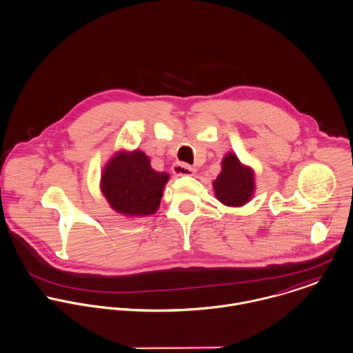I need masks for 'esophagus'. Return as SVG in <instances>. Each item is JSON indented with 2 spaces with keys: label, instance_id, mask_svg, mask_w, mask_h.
I'll use <instances>...</instances> for the list:
<instances>
[{
  "label": "esophagus",
  "instance_id": "1",
  "mask_svg": "<svg viewBox=\"0 0 353 353\" xmlns=\"http://www.w3.org/2000/svg\"><path fill=\"white\" fill-rule=\"evenodd\" d=\"M173 170H174V173H177V174H180V176H192V174L195 173V169H194L191 165L183 163V162L176 163L174 168H173Z\"/></svg>",
  "mask_w": 353,
  "mask_h": 353
}]
</instances>
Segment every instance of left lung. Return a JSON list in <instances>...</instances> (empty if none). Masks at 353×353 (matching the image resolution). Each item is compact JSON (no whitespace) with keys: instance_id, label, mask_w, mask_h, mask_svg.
Wrapping results in <instances>:
<instances>
[{"instance_id":"obj_1","label":"left lung","mask_w":353,"mask_h":353,"mask_svg":"<svg viewBox=\"0 0 353 353\" xmlns=\"http://www.w3.org/2000/svg\"><path fill=\"white\" fill-rule=\"evenodd\" d=\"M215 196L226 206H243L254 191V173L229 152L222 161V172L212 183Z\"/></svg>"}]
</instances>
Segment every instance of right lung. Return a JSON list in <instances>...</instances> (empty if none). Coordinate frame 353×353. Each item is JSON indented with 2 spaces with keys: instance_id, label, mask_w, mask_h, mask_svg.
Listing matches in <instances>:
<instances>
[{
  "instance_id": "add662e5",
  "label": "right lung",
  "mask_w": 353,
  "mask_h": 353,
  "mask_svg": "<svg viewBox=\"0 0 353 353\" xmlns=\"http://www.w3.org/2000/svg\"><path fill=\"white\" fill-rule=\"evenodd\" d=\"M102 192L109 205L124 215H150L158 210L162 190L169 180L165 172H155L139 150L119 152L102 174Z\"/></svg>"
}]
</instances>
